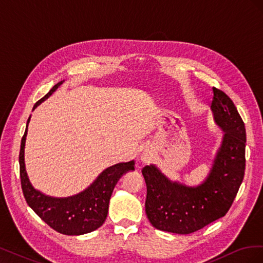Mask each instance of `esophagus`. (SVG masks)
<instances>
[{
  "label": "esophagus",
  "instance_id": "obj_1",
  "mask_svg": "<svg viewBox=\"0 0 263 263\" xmlns=\"http://www.w3.org/2000/svg\"><path fill=\"white\" fill-rule=\"evenodd\" d=\"M149 159H150V157H149V154H147V153L142 155V157H141V160L144 161V162H147Z\"/></svg>",
  "mask_w": 263,
  "mask_h": 263
}]
</instances>
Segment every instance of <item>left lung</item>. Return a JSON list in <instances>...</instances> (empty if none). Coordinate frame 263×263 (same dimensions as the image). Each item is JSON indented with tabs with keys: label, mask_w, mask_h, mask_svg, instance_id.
Instances as JSON below:
<instances>
[{
	"label": "left lung",
	"mask_w": 263,
	"mask_h": 263,
	"mask_svg": "<svg viewBox=\"0 0 263 263\" xmlns=\"http://www.w3.org/2000/svg\"><path fill=\"white\" fill-rule=\"evenodd\" d=\"M211 108L225 135L203 184L187 187L171 182L155 165L141 170L147 185V217L159 230L187 235L202 229L225 216L239 190L246 166L245 124L233 101L217 87H213Z\"/></svg>",
	"instance_id": "obj_1"
}]
</instances>
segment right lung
Segmentation results:
<instances>
[{
    "instance_id": "right-lung-1",
    "label": "right lung",
    "mask_w": 263,
    "mask_h": 263,
    "mask_svg": "<svg viewBox=\"0 0 263 263\" xmlns=\"http://www.w3.org/2000/svg\"><path fill=\"white\" fill-rule=\"evenodd\" d=\"M62 83L59 82L52 86L43 99L39 100L34 108L41 104L55 91ZM29 122V118L27 124ZM27 135V126L21 142L20 150V176L23 194L27 204L39 217L55 232L68 236H78L91 233L98 229L105 221L110 195L124 173L135 170L134 161L117 163L103 171L93 184L80 194L66 197L53 198L38 192L28 180L24 163V148Z\"/></svg>"
}]
</instances>
